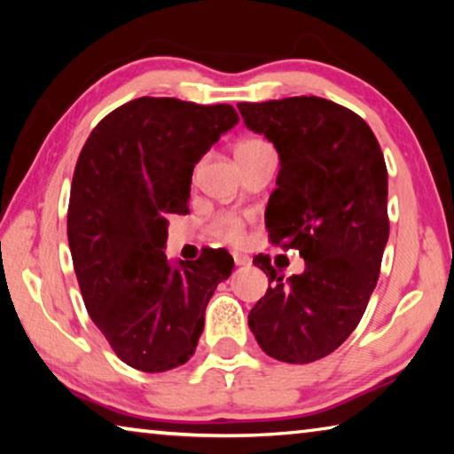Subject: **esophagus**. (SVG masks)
Segmentation results:
<instances>
[{
	"label": "esophagus",
	"instance_id": "34e87169",
	"mask_svg": "<svg viewBox=\"0 0 454 454\" xmlns=\"http://www.w3.org/2000/svg\"><path fill=\"white\" fill-rule=\"evenodd\" d=\"M232 258H234V264H236V266H246V264H250V258H248V256H244V254H240V252H234Z\"/></svg>",
	"mask_w": 454,
	"mask_h": 454
}]
</instances>
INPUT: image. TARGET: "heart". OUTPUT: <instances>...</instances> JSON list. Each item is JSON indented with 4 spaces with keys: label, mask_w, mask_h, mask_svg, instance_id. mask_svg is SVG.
I'll list each match as a JSON object with an SVG mask.
<instances>
[{
    "label": "heart",
    "mask_w": 454,
    "mask_h": 454,
    "mask_svg": "<svg viewBox=\"0 0 454 454\" xmlns=\"http://www.w3.org/2000/svg\"><path fill=\"white\" fill-rule=\"evenodd\" d=\"M264 145H268L264 140H258V137H248V140H244V142L238 144L236 156H238V153L260 150V148H264ZM212 236L216 238V240L230 242V244L242 242V238H244L242 220L238 218V216H232V214H222L220 218L214 220Z\"/></svg>",
    "instance_id": "heart-1"
}]
</instances>
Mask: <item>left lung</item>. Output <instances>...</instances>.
<instances>
[{"label": "left lung", "mask_w": 454, "mask_h": 454, "mask_svg": "<svg viewBox=\"0 0 454 454\" xmlns=\"http://www.w3.org/2000/svg\"><path fill=\"white\" fill-rule=\"evenodd\" d=\"M238 110L280 156L266 208L270 240L296 248L306 264L284 280L270 258H254L272 284L248 326L268 356L314 363L352 334L379 280L388 240L387 164L366 121L330 99L242 102Z\"/></svg>", "instance_id": "left-lung-1"}]
</instances>
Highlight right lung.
<instances>
[{
    "label": "right lung",
    "instance_id": "1",
    "mask_svg": "<svg viewBox=\"0 0 454 454\" xmlns=\"http://www.w3.org/2000/svg\"><path fill=\"white\" fill-rule=\"evenodd\" d=\"M232 106L137 98L91 129L75 164L67 242L94 325L128 366L190 360L204 312L234 268L224 250L168 262V214H186L200 158L238 124Z\"/></svg>",
    "mask_w": 454,
    "mask_h": 454
}]
</instances>
